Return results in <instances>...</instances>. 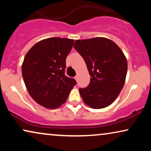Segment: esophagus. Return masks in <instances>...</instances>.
Wrapping results in <instances>:
<instances>
[{
	"instance_id": "34e87169",
	"label": "esophagus",
	"mask_w": 151,
	"mask_h": 151,
	"mask_svg": "<svg viewBox=\"0 0 151 151\" xmlns=\"http://www.w3.org/2000/svg\"><path fill=\"white\" fill-rule=\"evenodd\" d=\"M75 78V80H76V81H78V76H76V77H75V78Z\"/></svg>"
}]
</instances>
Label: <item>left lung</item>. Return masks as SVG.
<instances>
[{
	"label": "left lung",
	"instance_id": "1",
	"mask_svg": "<svg viewBox=\"0 0 151 151\" xmlns=\"http://www.w3.org/2000/svg\"><path fill=\"white\" fill-rule=\"evenodd\" d=\"M74 48L85 61L91 78L86 88H79L84 102L95 109L112 104L124 85L127 60L122 49L102 37L77 40Z\"/></svg>",
	"mask_w": 151,
	"mask_h": 151
}]
</instances>
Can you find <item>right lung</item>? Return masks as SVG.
I'll list each match as a JSON object with an SVG mask.
<instances>
[{"mask_svg":"<svg viewBox=\"0 0 151 151\" xmlns=\"http://www.w3.org/2000/svg\"><path fill=\"white\" fill-rule=\"evenodd\" d=\"M74 40L49 38L31 48L22 65V75L29 93L35 102L47 109L58 108L67 100L76 84L65 75L66 58Z\"/></svg>","mask_w":151,"mask_h":151,"instance_id":"right-lung-1","label":"right lung"}]
</instances>
